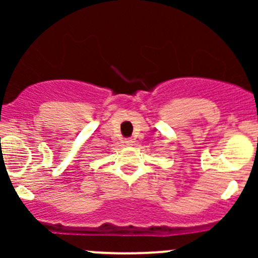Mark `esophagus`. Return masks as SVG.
Returning <instances> with one entry per match:
<instances>
[{"label":"esophagus","mask_w":258,"mask_h":258,"mask_svg":"<svg viewBox=\"0 0 258 258\" xmlns=\"http://www.w3.org/2000/svg\"><path fill=\"white\" fill-rule=\"evenodd\" d=\"M124 144L131 146L132 144H134V140H132V139H126V140H124Z\"/></svg>","instance_id":"34e87169"}]
</instances>
